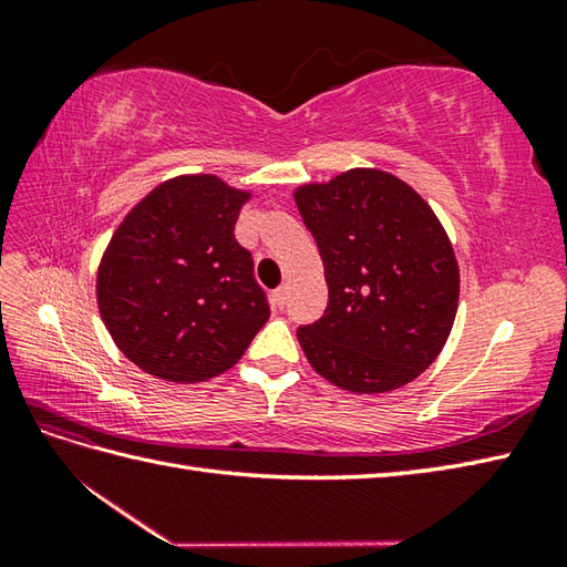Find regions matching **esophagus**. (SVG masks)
Returning a JSON list of instances; mask_svg holds the SVG:
<instances>
[{
  "mask_svg": "<svg viewBox=\"0 0 567 567\" xmlns=\"http://www.w3.org/2000/svg\"><path fill=\"white\" fill-rule=\"evenodd\" d=\"M275 302H277V307H285V302H287V285L277 287V290H275Z\"/></svg>",
  "mask_w": 567,
  "mask_h": 567,
  "instance_id": "34e87169",
  "label": "esophagus"
}]
</instances>
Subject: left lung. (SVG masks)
Segmentation results:
<instances>
[{"label":"left lung","mask_w":567,"mask_h":567,"mask_svg":"<svg viewBox=\"0 0 567 567\" xmlns=\"http://www.w3.org/2000/svg\"><path fill=\"white\" fill-rule=\"evenodd\" d=\"M295 202L329 285L323 317L297 329L311 368L358 394L419 378L449 341L461 292L436 214L400 177L372 167L297 187Z\"/></svg>","instance_id":"left-lung-1"}]
</instances>
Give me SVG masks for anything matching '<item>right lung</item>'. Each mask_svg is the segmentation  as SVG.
Listing matches in <instances>:
<instances>
[{
	"mask_svg": "<svg viewBox=\"0 0 567 567\" xmlns=\"http://www.w3.org/2000/svg\"><path fill=\"white\" fill-rule=\"evenodd\" d=\"M250 192L216 175L155 187L118 224L97 270L106 331L131 363L167 382L234 368L270 317L234 226Z\"/></svg>",
	"mask_w": 567,
	"mask_h": 567,
	"instance_id": "1",
	"label": "right lung"
}]
</instances>
